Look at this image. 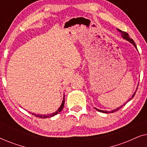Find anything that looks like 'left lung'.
I'll return each instance as SVG.
<instances>
[{"mask_svg":"<svg viewBox=\"0 0 147 147\" xmlns=\"http://www.w3.org/2000/svg\"><path fill=\"white\" fill-rule=\"evenodd\" d=\"M118 31H120V33H121V34H122V37H123V38H124V39H126V40H127V41H130V43H132V45H133L134 46V47H135L136 48V44H135V43H134V41H133V40H132V39H131V38H130V37H129V35H128V34L127 33H126V32H125V31H121V30H120V29H118ZM136 49H137V48H136ZM137 89H138V88H136V91H137ZM136 92H134V94H133V95H132V98L134 97V95H135ZM132 98H130V100H128V101H130V100H131V99H132ZM127 102H126V103H127ZM125 104H124V105H125ZM124 105H122V106H120V107H119V108H117V109H116V110H112V111H110V112H108V111H104V110H100L96 109V110H98V111H99V112H103V113H113V112H116V111H117V110H120V108H122V106H123Z\"/></svg>","mask_w":147,"mask_h":147,"instance_id":"8db88e82","label":"left lung"}]
</instances>
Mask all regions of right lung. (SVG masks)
<instances>
[{
  "label": "right lung",
  "instance_id": "right-lung-1",
  "mask_svg": "<svg viewBox=\"0 0 147 147\" xmlns=\"http://www.w3.org/2000/svg\"><path fill=\"white\" fill-rule=\"evenodd\" d=\"M64 103H65V99H64L63 98V102H62V104L61 106H60L59 109H58L57 111H56L55 112H54V113H53L52 114H48V115H41V114H37V115H36V114H32L33 115L35 116L36 117H39V118H49V117H52V116H54L55 115H56V114H57L58 113H59L61 111L62 109L63 108V106H64Z\"/></svg>",
  "mask_w": 147,
  "mask_h": 147
}]
</instances>
